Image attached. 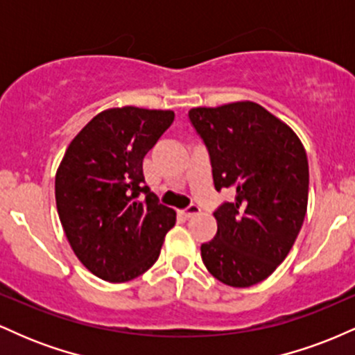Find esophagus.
I'll return each instance as SVG.
<instances>
[{
    "mask_svg": "<svg viewBox=\"0 0 355 355\" xmlns=\"http://www.w3.org/2000/svg\"><path fill=\"white\" fill-rule=\"evenodd\" d=\"M198 214H200V207L195 205V203H191L190 207H187L185 210H182V215L185 218H191V217H195V215H198Z\"/></svg>",
    "mask_w": 355,
    "mask_h": 355,
    "instance_id": "obj_1",
    "label": "esophagus"
}]
</instances>
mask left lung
Masks as SVG:
<instances>
[{
  "instance_id": "8db88e82",
  "label": "left lung",
  "mask_w": 355,
  "mask_h": 355,
  "mask_svg": "<svg viewBox=\"0 0 355 355\" xmlns=\"http://www.w3.org/2000/svg\"><path fill=\"white\" fill-rule=\"evenodd\" d=\"M209 152L215 190L234 200L215 209L217 234L202 243L207 270L230 287L266 280L294 245L309 198V162L299 137L254 101L191 108Z\"/></svg>"
}]
</instances>
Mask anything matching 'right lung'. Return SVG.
<instances>
[{"label":"right lung","instance_id":"1","mask_svg":"<svg viewBox=\"0 0 355 355\" xmlns=\"http://www.w3.org/2000/svg\"><path fill=\"white\" fill-rule=\"evenodd\" d=\"M170 110H105L73 138L55 178L68 242L92 274L126 282L157 262L177 222L145 183L144 157L172 125Z\"/></svg>","mask_w":355,"mask_h":355}]
</instances>
